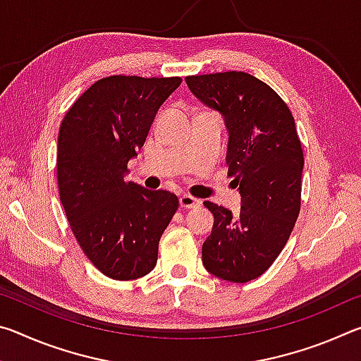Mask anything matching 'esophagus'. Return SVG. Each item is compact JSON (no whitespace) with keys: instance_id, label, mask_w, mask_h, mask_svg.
<instances>
[{"instance_id":"1","label":"esophagus","mask_w":361,"mask_h":361,"mask_svg":"<svg viewBox=\"0 0 361 361\" xmlns=\"http://www.w3.org/2000/svg\"><path fill=\"white\" fill-rule=\"evenodd\" d=\"M180 205L183 207V209H194V207L200 205V200L192 197V195H189V194H183V195H180Z\"/></svg>"}]
</instances>
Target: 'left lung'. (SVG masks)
Instances as JSON below:
<instances>
[{
    "instance_id": "1",
    "label": "left lung",
    "mask_w": 361,
    "mask_h": 361,
    "mask_svg": "<svg viewBox=\"0 0 361 361\" xmlns=\"http://www.w3.org/2000/svg\"><path fill=\"white\" fill-rule=\"evenodd\" d=\"M186 84L223 116L226 164L242 202L237 215L204 202L215 221L202 262L218 279L245 283L271 267L299 215L304 157L295 118L276 90L248 73L188 76Z\"/></svg>"
}]
</instances>
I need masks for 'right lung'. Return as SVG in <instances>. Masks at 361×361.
<instances>
[{
	"label": "right lung",
	"mask_w": 361,
	"mask_h": 361,
	"mask_svg": "<svg viewBox=\"0 0 361 361\" xmlns=\"http://www.w3.org/2000/svg\"><path fill=\"white\" fill-rule=\"evenodd\" d=\"M180 84L181 78H103L60 126V200L82 252L109 279L133 280L154 269L159 240L178 209L175 194L124 178L159 108Z\"/></svg>",
	"instance_id": "add662e5"
}]
</instances>
